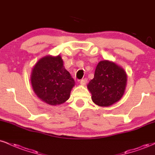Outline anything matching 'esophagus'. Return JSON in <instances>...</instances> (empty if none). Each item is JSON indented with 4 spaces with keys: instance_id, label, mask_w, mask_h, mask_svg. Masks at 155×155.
I'll return each instance as SVG.
<instances>
[{
    "instance_id": "1",
    "label": "esophagus",
    "mask_w": 155,
    "mask_h": 155,
    "mask_svg": "<svg viewBox=\"0 0 155 155\" xmlns=\"http://www.w3.org/2000/svg\"><path fill=\"white\" fill-rule=\"evenodd\" d=\"M87 82V79H81V81H80V84H81V85H84H84L86 84Z\"/></svg>"
}]
</instances>
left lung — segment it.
Segmentation results:
<instances>
[{
	"label": "left lung",
	"instance_id": "left-lung-1",
	"mask_svg": "<svg viewBox=\"0 0 155 155\" xmlns=\"http://www.w3.org/2000/svg\"><path fill=\"white\" fill-rule=\"evenodd\" d=\"M127 80V74L122 67L109 60L100 61L94 78L87 84L92 101L102 107L118 102L124 95Z\"/></svg>",
	"mask_w": 155,
	"mask_h": 155
}]
</instances>
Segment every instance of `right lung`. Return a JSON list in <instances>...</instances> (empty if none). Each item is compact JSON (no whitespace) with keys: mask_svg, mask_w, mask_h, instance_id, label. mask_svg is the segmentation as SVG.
<instances>
[{"mask_svg":"<svg viewBox=\"0 0 155 155\" xmlns=\"http://www.w3.org/2000/svg\"><path fill=\"white\" fill-rule=\"evenodd\" d=\"M31 81L35 95L51 106L60 105L68 100L75 85L60 54L41 58L32 69Z\"/></svg>","mask_w":155,"mask_h":155,"instance_id":"obj_1","label":"right lung"}]
</instances>
